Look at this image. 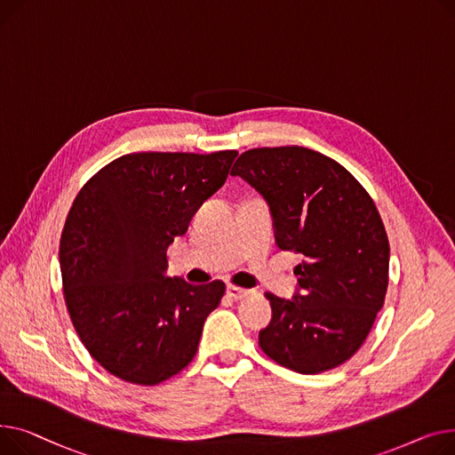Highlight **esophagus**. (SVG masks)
<instances>
[{
    "instance_id": "1",
    "label": "esophagus",
    "mask_w": 455,
    "mask_h": 455,
    "mask_svg": "<svg viewBox=\"0 0 455 455\" xmlns=\"http://www.w3.org/2000/svg\"><path fill=\"white\" fill-rule=\"evenodd\" d=\"M250 293V290H244V288H238V286H233V284H228V296L231 299H244Z\"/></svg>"
}]
</instances>
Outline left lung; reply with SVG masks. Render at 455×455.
Wrapping results in <instances>:
<instances>
[{
  "label": "left lung",
  "mask_w": 455,
  "mask_h": 455,
  "mask_svg": "<svg viewBox=\"0 0 455 455\" xmlns=\"http://www.w3.org/2000/svg\"><path fill=\"white\" fill-rule=\"evenodd\" d=\"M266 200L281 250L305 257L291 299L264 296L270 325L260 349L314 375L349 360L365 341L387 290L389 243L375 202L334 159L303 148H253L231 171Z\"/></svg>",
  "instance_id": "1"
}]
</instances>
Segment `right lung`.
<instances>
[{
	"label": "right lung",
	"mask_w": 455,
	"mask_h": 455,
	"mask_svg": "<svg viewBox=\"0 0 455 455\" xmlns=\"http://www.w3.org/2000/svg\"><path fill=\"white\" fill-rule=\"evenodd\" d=\"M236 154H128L76 195L60 238L64 298L80 341L117 379L154 386L195 358L226 284L169 277L167 248Z\"/></svg>",
	"instance_id": "1"
}]
</instances>
